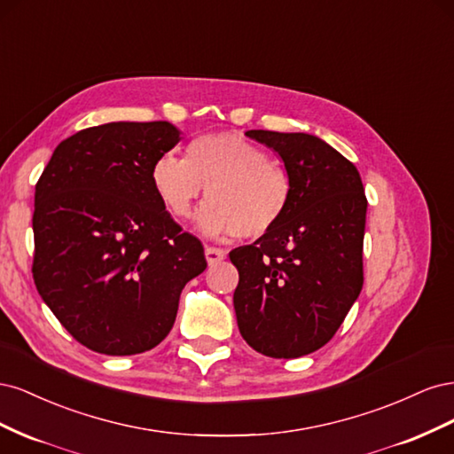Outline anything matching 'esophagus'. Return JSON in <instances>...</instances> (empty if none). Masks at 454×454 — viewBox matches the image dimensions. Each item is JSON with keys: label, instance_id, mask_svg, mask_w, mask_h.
Segmentation results:
<instances>
[{"label": "esophagus", "instance_id": "34e87169", "mask_svg": "<svg viewBox=\"0 0 454 454\" xmlns=\"http://www.w3.org/2000/svg\"><path fill=\"white\" fill-rule=\"evenodd\" d=\"M204 255H206V261H208V265H215V263H219V261L225 259V252L223 250L210 248V246L204 250Z\"/></svg>", "mask_w": 454, "mask_h": 454}]
</instances>
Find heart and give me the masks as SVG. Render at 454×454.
Segmentation results:
<instances>
[{
  "label": "heart",
  "mask_w": 454,
  "mask_h": 454,
  "mask_svg": "<svg viewBox=\"0 0 454 454\" xmlns=\"http://www.w3.org/2000/svg\"><path fill=\"white\" fill-rule=\"evenodd\" d=\"M151 184L167 210L185 219L208 187L197 225L206 237L259 239L280 223L292 199V182L280 162L239 134H204L187 145V159L160 155Z\"/></svg>",
  "instance_id": "heart-1"
}]
</instances>
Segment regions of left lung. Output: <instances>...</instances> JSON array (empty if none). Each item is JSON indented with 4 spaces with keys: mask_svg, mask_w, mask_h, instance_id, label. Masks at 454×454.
Returning a JSON list of instances; mask_svg holds the SVG:
<instances>
[{
    "mask_svg": "<svg viewBox=\"0 0 454 454\" xmlns=\"http://www.w3.org/2000/svg\"><path fill=\"white\" fill-rule=\"evenodd\" d=\"M277 153L292 182L280 223L229 257L240 335L270 358H299L335 335L364 286L367 199L360 172L307 132L248 130Z\"/></svg>",
    "mask_w": 454,
    "mask_h": 454,
    "instance_id": "1",
    "label": "left lung"
}]
</instances>
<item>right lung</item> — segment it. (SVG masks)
Wrapping results in <instances>:
<instances>
[{
  "label": "right lung",
  "instance_id": "1",
  "mask_svg": "<svg viewBox=\"0 0 454 454\" xmlns=\"http://www.w3.org/2000/svg\"><path fill=\"white\" fill-rule=\"evenodd\" d=\"M168 121L107 122L60 142L35 185L34 282L59 322L107 356L151 350L206 269L151 184L180 142Z\"/></svg>",
  "mask_w": 454,
  "mask_h": 454
}]
</instances>
